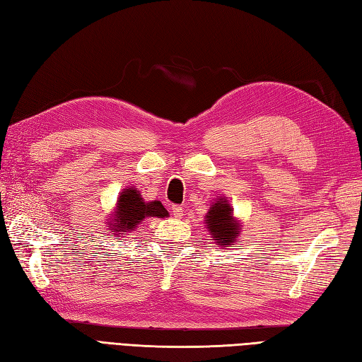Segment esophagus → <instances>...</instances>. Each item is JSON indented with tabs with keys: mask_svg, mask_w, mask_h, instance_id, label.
Here are the masks:
<instances>
[{
	"mask_svg": "<svg viewBox=\"0 0 362 362\" xmlns=\"http://www.w3.org/2000/svg\"><path fill=\"white\" fill-rule=\"evenodd\" d=\"M172 210H173L175 218H181L182 216V207L181 206H173Z\"/></svg>",
	"mask_w": 362,
	"mask_h": 362,
	"instance_id": "34e87169",
	"label": "esophagus"
}]
</instances>
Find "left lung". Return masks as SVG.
Returning <instances> with one entry per match:
<instances>
[{
	"label": "left lung",
	"mask_w": 362,
	"mask_h": 362,
	"mask_svg": "<svg viewBox=\"0 0 362 362\" xmlns=\"http://www.w3.org/2000/svg\"><path fill=\"white\" fill-rule=\"evenodd\" d=\"M206 226L215 243L221 247H232L235 240L240 236V223L233 218L232 206L226 198H218L206 215Z\"/></svg>",
	"instance_id": "1"
}]
</instances>
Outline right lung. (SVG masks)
<instances>
[{"label":"right lung","mask_w":362,"mask_h":362,"mask_svg":"<svg viewBox=\"0 0 362 362\" xmlns=\"http://www.w3.org/2000/svg\"><path fill=\"white\" fill-rule=\"evenodd\" d=\"M148 216L165 218L169 216V211L164 209L160 201L146 202L136 189L127 187L119 193L117 210L110 219L109 228L118 238L119 232H134L135 227Z\"/></svg>","instance_id":"obj_1"}]
</instances>
